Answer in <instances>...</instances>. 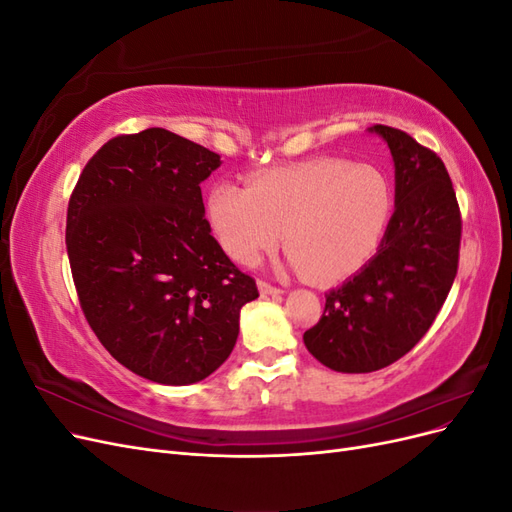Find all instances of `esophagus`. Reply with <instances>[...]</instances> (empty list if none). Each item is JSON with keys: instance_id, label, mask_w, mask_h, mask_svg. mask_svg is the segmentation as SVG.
<instances>
[{"instance_id": "esophagus-1", "label": "esophagus", "mask_w": 512, "mask_h": 512, "mask_svg": "<svg viewBox=\"0 0 512 512\" xmlns=\"http://www.w3.org/2000/svg\"><path fill=\"white\" fill-rule=\"evenodd\" d=\"M258 290H260V294H282L284 292L282 288H277L269 282H258Z\"/></svg>"}]
</instances>
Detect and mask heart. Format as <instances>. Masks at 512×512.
<instances>
[{
    "instance_id": "obj_1",
    "label": "heart",
    "mask_w": 512,
    "mask_h": 512,
    "mask_svg": "<svg viewBox=\"0 0 512 512\" xmlns=\"http://www.w3.org/2000/svg\"><path fill=\"white\" fill-rule=\"evenodd\" d=\"M393 192L371 164L316 158L254 175L245 185L218 181L207 194V218L224 252L256 262L280 243L292 267L318 282L361 271L389 226Z\"/></svg>"
}]
</instances>
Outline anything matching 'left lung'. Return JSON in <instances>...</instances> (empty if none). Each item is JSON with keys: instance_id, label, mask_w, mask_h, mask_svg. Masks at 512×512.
<instances>
[{"instance_id": "left-lung-1", "label": "left lung", "mask_w": 512, "mask_h": 512, "mask_svg": "<svg viewBox=\"0 0 512 512\" xmlns=\"http://www.w3.org/2000/svg\"><path fill=\"white\" fill-rule=\"evenodd\" d=\"M395 162V211L378 254L324 297L303 342L342 374H369L408 354L429 331L455 282L461 213L438 153L406 132L371 126Z\"/></svg>"}]
</instances>
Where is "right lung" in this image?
Returning a JSON list of instances; mask_svg holds the SVG:
<instances>
[{
    "instance_id": "obj_1",
    "label": "right lung",
    "mask_w": 512,
    "mask_h": 512,
    "mask_svg": "<svg viewBox=\"0 0 512 512\" xmlns=\"http://www.w3.org/2000/svg\"><path fill=\"white\" fill-rule=\"evenodd\" d=\"M220 156L164 128L98 149L68 203L66 247L91 331L123 367L158 384H194L235 348L258 297L211 235L203 183Z\"/></svg>"
}]
</instances>
